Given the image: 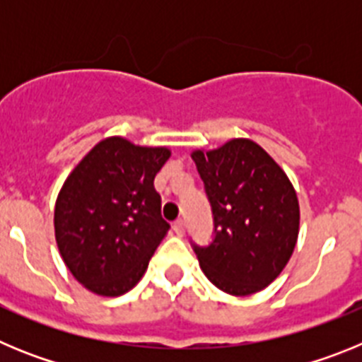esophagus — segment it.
I'll return each mask as SVG.
<instances>
[{"label": "esophagus", "mask_w": 362, "mask_h": 362, "mask_svg": "<svg viewBox=\"0 0 362 362\" xmlns=\"http://www.w3.org/2000/svg\"><path fill=\"white\" fill-rule=\"evenodd\" d=\"M185 228H187V226H185V221L183 219H177L174 223V232L177 233L179 238H183L185 235Z\"/></svg>", "instance_id": "obj_1"}]
</instances>
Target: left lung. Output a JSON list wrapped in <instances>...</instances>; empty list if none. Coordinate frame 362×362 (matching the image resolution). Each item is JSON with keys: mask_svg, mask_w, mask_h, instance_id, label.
I'll list each match as a JSON object with an SVG mask.
<instances>
[{"mask_svg": "<svg viewBox=\"0 0 362 362\" xmlns=\"http://www.w3.org/2000/svg\"><path fill=\"white\" fill-rule=\"evenodd\" d=\"M212 206V243H192L204 276L230 296L263 290L288 263L299 203L281 166L250 139L192 153Z\"/></svg>", "mask_w": 362, "mask_h": 362, "instance_id": "8db88e82", "label": "left lung"}]
</instances>
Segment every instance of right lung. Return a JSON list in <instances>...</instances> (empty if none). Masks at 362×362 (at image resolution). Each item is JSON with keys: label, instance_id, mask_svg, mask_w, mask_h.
I'll return each mask as SVG.
<instances>
[{"label": "right lung", "instance_id": "add662e5", "mask_svg": "<svg viewBox=\"0 0 362 362\" xmlns=\"http://www.w3.org/2000/svg\"><path fill=\"white\" fill-rule=\"evenodd\" d=\"M168 158V148L108 137L66 177L54 210L57 248L90 292L116 297L134 288L170 230L153 188Z\"/></svg>", "mask_w": 362, "mask_h": 362}]
</instances>
